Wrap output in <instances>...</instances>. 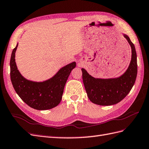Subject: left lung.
Listing matches in <instances>:
<instances>
[{
	"label": "left lung",
	"mask_w": 149,
	"mask_h": 149,
	"mask_svg": "<svg viewBox=\"0 0 149 149\" xmlns=\"http://www.w3.org/2000/svg\"><path fill=\"white\" fill-rule=\"evenodd\" d=\"M132 48V58L128 68L120 77L110 79L94 78L86 69L82 68V80L90 101L101 106L118 103L127 96L135 82L137 75L136 53L135 46L125 34Z\"/></svg>",
	"instance_id": "8db88e82"
}]
</instances>
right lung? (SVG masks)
<instances>
[{"label": "right lung", "instance_id": "right-lung-1", "mask_svg": "<svg viewBox=\"0 0 149 149\" xmlns=\"http://www.w3.org/2000/svg\"><path fill=\"white\" fill-rule=\"evenodd\" d=\"M14 48L10 60V80L18 96L26 104L37 110H47L56 107L60 102L65 85L76 63L72 62L61 68L50 79L43 82H35L26 79L17 69Z\"/></svg>", "mask_w": 149, "mask_h": 149}]
</instances>
